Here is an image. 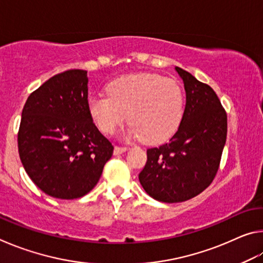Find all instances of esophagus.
Returning <instances> with one entry per match:
<instances>
[{
  "instance_id": "1",
  "label": "esophagus",
  "mask_w": 263,
  "mask_h": 263,
  "mask_svg": "<svg viewBox=\"0 0 263 263\" xmlns=\"http://www.w3.org/2000/svg\"><path fill=\"white\" fill-rule=\"evenodd\" d=\"M128 149V147H125V146H116L115 149H114V154L115 155H119L124 152H126Z\"/></svg>"
}]
</instances>
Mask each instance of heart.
I'll list each match as a JSON object with an SVG mask.
<instances>
[{
	"mask_svg": "<svg viewBox=\"0 0 263 263\" xmlns=\"http://www.w3.org/2000/svg\"><path fill=\"white\" fill-rule=\"evenodd\" d=\"M106 92L108 96L95 95L88 101L89 114L102 132L114 133L127 115L132 136L159 144L180 126L183 94L173 80L149 73L125 75L111 81Z\"/></svg>",
	"mask_w": 263,
	"mask_h": 263,
	"instance_id": "b5f03b06",
	"label": "heart"
}]
</instances>
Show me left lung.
<instances>
[{
    "label": "left lung",
    "instance_id": "obj_1",
    "mask_svg": "<svg viewBox=\"0 0 263 263\" xmlns=\"http://www.w3.org/2000/svg\"><path fill=\"white\" fill-rule=\"evenodd\" d=\"M185 89V108L169 142L147 149L139 181L151 197L184 202L205 190L215 179L228 135V115L215 90L175 67Z\"/></svg>",
    "mask_w": 263,
    "mask_h": 263
}]
</instances>
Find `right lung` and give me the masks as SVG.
I'll use <instances>...</instances> for the list:
<instances>
[{
	"mask_svg": "<svg viewBox=\"0 0 263 263\" xmlns=\"http://www.w3.org/2000/svg\"><path fill=\"white\" fill-rule=\"evenodd\" d=\"M17 140L25 172L46 195L74 199L94 188L114 146L89 114L87 70L57 74L31 92Z\"/></svg>",
	"mask_w": 263,
	"mask_h": 263,
	"instance_id": "obj_1",
	"label": "right lung"
}]
</instances>
